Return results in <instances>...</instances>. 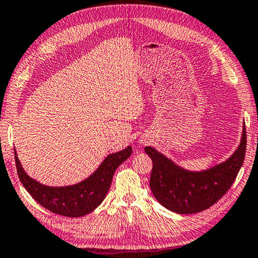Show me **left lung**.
Instances as JSON below:
<instances>
[{"label":"left lung","mask_w":258,"mask_h":258,"mask_svg":"<svg viewBox=\"0 0 258 258\" xmlns=\"http://www.w3.org/2000/svg\"><path fill=\"white\" fill-rule=\"evenodd\" d=\"M247 135L231 158L203 172H189L176 166L151 146L144 149L152 160L150 187L153 196L170 211L191 215L212 207L232 187L243 164Z\"/></svg>","instance_id":"8db88e82"}]
</instances>
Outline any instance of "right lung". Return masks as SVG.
<instances>
[{"label":"right lung","mask_w":258,"mask_h":258,"mask_svg":"<svg viewBox=\"0 0 258 258\" xmlns=\"http://www.w3.org/2000/svg\"><path fill=\"white\" fill-rule=\"evenodd\" d=\"M132 152L133 149L128 146L120 152L109 154L90 177L68 187H47L39 183L24 172L17 156L15 161L19 180L41 207L56 215L77 218L88 215L100 205L110 188L114 172Z\"/></svg>","instance_id":"obj_1"}]
</instances>
